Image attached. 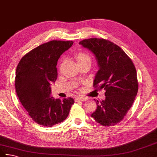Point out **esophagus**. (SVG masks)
Segmentation results:
<instances>
[{
  "label": "esophagus",
  "instance_id": "1",
  "mask_svg": "<svg viewBox=\"0 0 157 157\" xmlns=\"http://www.w3.org/2000/svg\"><path fill=\"white\" fill-rule=\"evenodd\" d=\"M87 99H88L85 97H78L75 98V101H86Z\"/></svg>",
  "mask_w": 157,
  "mask_h": 157
}]
</instances>
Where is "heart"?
I'll use <instances>...</instances> for the list:
<instances>
[{"label": "heart", "mask_w": 157, "mask_h": 157, "mask_svg": "<svg viewBox=\"0 0 157 157\" xmlns=\"http://www.w3.org/2000/svg\"><path fill=\"white\" fill-rule=\"evenodd\" d=\"M86 58H90V57L85 53H79L77 56V59H78V61L82 60V59H86Z\"/></svg>", "instance_id": "1"}]
</instances>
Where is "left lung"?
Instances as JSON below:
<instances>
[{"label": "left lung", "mask_w": 157, "mask_h": 157, "mask_svg": "<svg viewBox=\"0 0 157 157\" xmlns=\"http://www.w3.org/2000/svg\"><path fill=\"white\" fill-rule=\"evenodd\" d=\"M79 44L90 51L98 62L94 86L106 90V98L96 101L98 107L90 116L102 126H115L123 119L137 94L135 65L120 47L107 40L92 38Z\"/></svg>", "instance_id": "1"}]
</instances>
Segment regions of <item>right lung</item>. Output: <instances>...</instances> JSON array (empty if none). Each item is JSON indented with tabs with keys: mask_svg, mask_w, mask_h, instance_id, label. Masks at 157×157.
I'll use <instances>...</instances> for the list:
<instances>
[{
	"mask_svg": "<svg viewBox=\"0 0 157 157\" xmlns=\"http://www.w3.org/2000/svg\"><path fill=\"white\" fill-rule=\"evenodd\" d=\"M73 44L60 40L42 44L22 57L17 66V95L33 120L42 126L51 127L64 121L74 104L72 98L54 99L51 88L58 75V59Z\"/></svg>",
	"mask_w": 157,
	"mask_h": 157,
	"instance_id": "add662e5",
	"label": "right lung"
}]
</instances>
